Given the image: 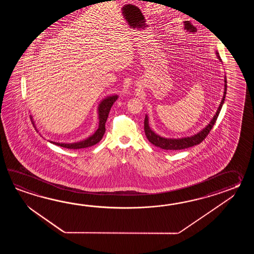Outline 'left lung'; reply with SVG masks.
Returning a JSON list of instances; mask_svg holds the SVG:
<instances>
[{
    "mask_svg": "<svg viewBox=\"0 0 254 254\" xmlns=\"http://www.w3.org/2000/svg\"><path fill=\"white\" fill-rule=\"evenodd\" d=\"M216 54H217L218 59L220 60L221 62L220 54H219L217 51H216ZM224 82H225L224 83V94H223V97H222V100H221V104H220L219 108L217 110L215 115L213 116V118L211 120V123L207 125L204 129L200 130V132H198L197 134L192 135L190 137H185V138H182V139H167V138H163V137H161V136L156 134L153 130H151L150 126H149L148 117L146 115L145 119H144V131H145L147 139L149 140L150 142L157 146V147H160V148L164 149V150H170V151L184 150V149H186V148H190V147L200 144V142L207 137V135L209 134V132L211 131V129L213 127V125H215L216 120L218 118L219 114L221 112L222 104L224 103L225 96H226V77L224 78Z\"/></svg>",
    "mask_w": 254,
    "mask_h": 254,
    "instance_id": "8db88e82",
    "label": "left lung"
}]
</instances>
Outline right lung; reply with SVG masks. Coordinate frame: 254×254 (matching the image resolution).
Wrapping results in <instances>:
<instances>
[{"instance_id":"obj_1","label":"right lung","mask_w":254,"mask_h":254,"mask_svg":"<svg viewBox=\"0 0 254 254\" xmlns=\"http://www.w3.org/2000/svg\"><path fill=\"white\" fill-rule=\"evenodd\" d=\"M117 99H118V95L109 96L105 98L103 102L100 103L99 111H98L99 112V128L94 134L89 137L86 140H81L75 143H59V142H54V141H51V142L67 149H81V148H87V147L95 145L103 138V134L105 132V123L108 118L110 110Z\"/></svg>"}]
</instances>
